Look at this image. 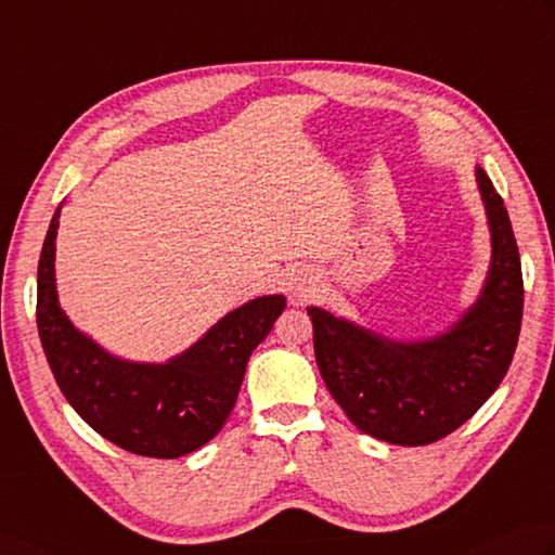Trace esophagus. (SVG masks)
I'll list each match as a JSON object with an SVG mask.
<instances>
[{"mask_svg": "<svg viewBox=\"0 0 555 555\" xmlns=\"http://www.w3.org/2000/svg\"><path fill=\"white\" fill-rule=\"evenodd\" d=\"M291 293H293V298H295V300H307V298H312V288H309L307 283H295V286H291Z\"/></svg>", "mask_w": 555, "mask_h": 555, "instance_id": "1", "label": "esophagus"}]
</instances>
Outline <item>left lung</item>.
I'll return each mask as SVG.
<instances>
[{
    "instance_id": "8db88e82",
    "label": "left lung",
    "mask_w": 555,
    "mask_h": 555,
    "mask_svg": "<svg viewBox=\"0 0 555 555\" xmlns=\"http://www.w3.org/2000/svg\"><path fill=\"white\" fill-rule=\"evenodd\" d=\"M492 229V267L480 300L459 324L423 343H395L307 307L328 392L359 430L423 447L466 423L504 380L522 321V269L504 198L478 167Z\"/></svg>"
}]
</instances>
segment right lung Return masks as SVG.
I'll return each mask as SVG.
<instances>
[{"label": "right lung", "mask_w": 555, "mask_h": 555, "mask_svg": "<svg viewBox=\"0 0 555 555\" xmlns=\"http://www.w3.org/2000/svg\"><path fill=\"white\" fill-rule=\"evenodd\" d=\"M61 205L37 264V331L63 397L85 423L125 452L177 459L222 430L260 345L286 307L283 295L255 298L167 364H132L103 352L63 314L54 283Z\"/></svg>", "instance_id": "1"}]
</instances>
